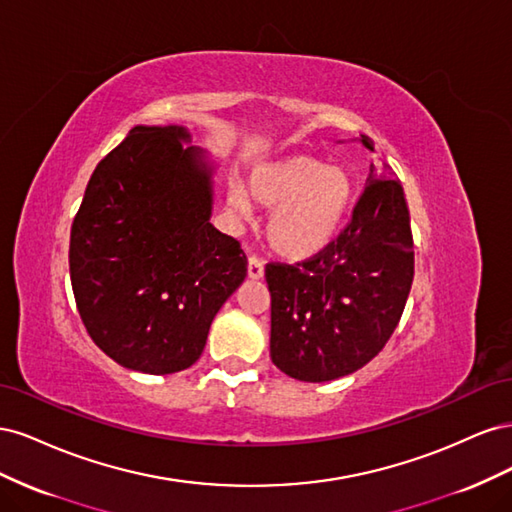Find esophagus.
Returning a JSON list of instances; mask_svg holds the SVG:
<instances>
[{
	"instance_id": "34e87169",
	"label": "esophagus",
	"mask_w": 512,
	"mask_h": 512,
	"mask_svg": "<svg viewBox=\"0 0 512 512\" xmlns=\"http://www.w3.org/2000/svg\"><path fill=\"white\" fill-rule=\"evenodd\" d=\"M247 275H250L252 280H260V277L265 275V262H262L260 256L252 254L247 258Z\"/></svg>"
}]
</instances>
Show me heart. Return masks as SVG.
Instances as JSON below:
<instances>
[{"label": "heart", "instance_id": "b5f03b06", "mask_svg": "<svg viewBox=\"0 0 512 512\" xmlns=\"http://www.w3.org/2000/svg\"><path fill=\"white\" fill-rule=\"evenodd\" d=\"M252 196L273 211L269 239L286 258H309L324 250L344 224L352 183L346 170L327 162L297 156L258 168L252 177ZM232 207L245 213L250 198L232 192Z\"/></svg>", "mask_w": 512, "mask_h": 512}]
</instances>
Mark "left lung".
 Instances as JSON below:
<instances>
[{"instance_id":"8db88e82","label":"left lung","mask_w":512,"mask_h":512,"mask_svg":"<svg viewBox=\"0 0 512 512\" xmlns=\"http://www.w3.org/2000/svg\"><path fill=\"white\" fill-rule=\"evenodd\" d=\"M367 149L371 138L361 134ZM371 164L339 235L294 265L269 262L271 361L290 378L329 382L361 369L389 342L410 294L414 243L399 179Z\"/></svg>"}]
</instances>
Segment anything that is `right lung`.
Masks as SVG:
<instances>
[{
  "instance_id": "1",
  "label": "right lung",
  "mask_w": 512,
  "mask_h": 512,
  "mask_svg": "<svg viewBox=\"0 0 512 512\" xmlns=\"http://www.w3.org/2000/svg\"><path fill=\"white\" fill-rule=\"evenodd\" d=\"M179 126H136L91 175L70 232L76 309L94 344L143 374H175L247 275L209 224L211 168Z\"/></svg>"
}]
</instances>
